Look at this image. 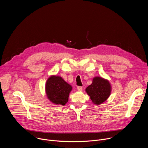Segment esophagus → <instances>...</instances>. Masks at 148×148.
<instances>
[{
  "label": "esophagus",
  "mask_w": 148,
  "mask_h": 148,
  "mask_svg": "<svg viewBox=\"0 0 148 148\" xmlns=\"http://www.w3.org/2000/svg\"><path fill=\"white\" fill-rule=\"evenodd\" d=\"M77 90H78V91H82V87H81V86H78L77 87Z\"/></svg>",
  "instance_id": "esophagus-1"
}]
</instances>
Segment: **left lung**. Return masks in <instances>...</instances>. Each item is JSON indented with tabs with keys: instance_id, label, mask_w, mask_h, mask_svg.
<instances>
[{
	"instance_id": "left-lung-1",
	"label": "left lung",
	"mask_w": 148,
	"mask_h": 148,
	"mask_svg": "<svg viewBox=\"0 0 148 148\" xmlns=\"http://www.w3.org/2000/svg\"><path fill=\"white\" fill-rule=\"evenodd\" d=\"M86 91L90 97L92 102L99 105L106 101L110 97L111 87L110 82L99 77L93 78L92 83L87 87Z\"/></svg>"
}]
</instances>
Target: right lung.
Instances as JSON below:
<instances>
[{"instance_id":"right-lung-1","label":"right lung","mask_w":148,"mask_h":148,"mask_svg":"<svg viewBox=\"0 0 148 148\" xmlns=\"http://www.w3.org/2000/svg\"><path fill=\"white\" fill-rule=\"evenodd\" d=\"M72 87L61 77L53 75L46 82V92L50 101L57 105H65L69 100Z\"/></svg>"}]
</instances>
